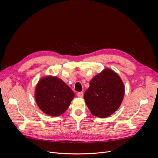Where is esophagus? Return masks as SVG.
Instances as JSON below:
<instances>
[{
	"mask_svg": "<svg viewBox=\"0 0 158 158\" xmlns=\"http://www.w3.org/2000/svg\"><path fill=\"white\" fill-rule=\"evenodd\" d=\"M77 97H80V98H82V97H83V92H78L77 93Z\"/></svg>",
	"mask_w": 158,
	"mask_h": 158,
	"instance_id": "34e87169",
	"label": "esophagus"
}]
</instances>
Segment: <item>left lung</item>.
Returning <instances> with one entry per match:
<instances>
[{
	"instance_id": "8db88e82",
	"label": "left lung",
	"mask_w": 158,
	"mask_h": 158,
	"mask_svg": "<svg viewBox=\"0 0 158 158\" xmlns=\"http://www.w3.org/2000/svg\"><path fill=\"white\" fill-rule=\"evenodd\" d=\"M124 90L118 75L107 69L90 81L84 98L91 113L99 118H106L118 109Z\"/></svg>"
}]
</instances>
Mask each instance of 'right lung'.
<instances>
[{
  "instance_id": "right-lung-1",
  "label": "right lung",
  "mask_w": 158,
  "mask_h": 158,
  "mask_svg": "<svg viewBox=\"0 0 158 158\" xmlns=\"http://www.w3.org/2000/svg\"><path fill=\"white\" fill-rule=\"evenodd\" d=\"M74 95L70 87L56 77L41 79L35 90V99L40 110L52 117H57L67 110Z\"/></svg>"
}]
</instances>
